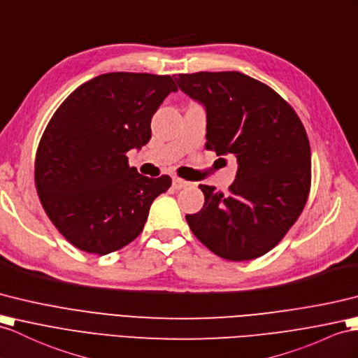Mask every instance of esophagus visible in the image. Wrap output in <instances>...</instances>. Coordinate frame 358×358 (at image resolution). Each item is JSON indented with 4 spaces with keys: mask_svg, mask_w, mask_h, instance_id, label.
<instances>
[{
    "mask_svg": "<svg viewBox=\"0 0 358 358\" xmlns=\"http://www.w3.org/2000/svg\"><path fill=\"white\" fill-rule=\"evenodd\" d=\"M187 185H189V182H187L185 179H180V178H173V187L174 189H180V188H185Z\"/></svg>",
    "mask_w": 358,
    "mask_h": 358,
    "instance_id": "obj_1",
    "label": "esophagus"
}]
</instances>
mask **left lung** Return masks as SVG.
<instances>
[{
  "instance_id": "8db88e82",
  "label": "left lung",
  "mask_w": 358,
  "mask_h": 358,
  "mask_svg": "<svg viewBox=\"0 0 358 358\" xmlns=\"http://www.w3.org/2000/svg\"><path fill=\"white\" fill-rule=\"evenodd\" d=\"M205 104L206 150L237 158L228 194L200 185L203 208L187 214L200 243L224 259L267 254L299 219L311 187V150L301 118L280 94L238 71L178 74Z\"/></svg>"
}]
</instances>
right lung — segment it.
<instances>
[{
    "label": "right lung",
    "instance_id": "1",
    "mask_svg": "<svg viewBox=\"0 0 358 358\" xmlns=\"http://www.w3.org/2000/svg\"><path fill=\"white\" fill-rule=\"evenodd\" d=\"M170 76L108 73L78 86L43 130L34 185L43 211L73 246L106 255L141 234L171 178H147L126 153L150 141V121L176 92Z\"/></svg>",
    "mask_w": 358,
    "mask_h": 358
}]
</instances>
